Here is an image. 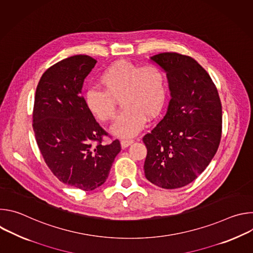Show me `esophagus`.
I'll list each match as a JSON object with an SVG mask.
<instances>
[{"mask_svg":"<svg viewBox=\"0 0 253 253\" xmlns=\"http://www.w3.org/2000/svg\"><path fill=\"white\" fill-rule=\"evenodd\" d=\"M133 142H134L133 140H130V139H124V140H121V145H122V147L126 148V147L130 146Z\"/></svg>","mask_w":253,"mask_h":253,"instance_id":"obj_1","label":"esophagus"}]
</instances>
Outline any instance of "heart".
Wrapping results in <instances>:
<instances>
[{"instance_id": "obj_1", "label": "heart", "mask_w": 253, "mask_h": 253, "mask_svg": "<svg viewBox=\"0 0 253 253\" xmlns=\"http://www.w3.org/2000/svg\"><path fill=\"white\" fill-rule=\"evenodd\" d=\"M103 90L91 89L85 94L88 110L101 122L114 119L116 100L123 110L111 127V132L122 138L137 135L146 118L154 119L164 106L167 87L164 71L155 64H140L118 60L108 66L99 77Z\"/></svg>"}]
</instances>
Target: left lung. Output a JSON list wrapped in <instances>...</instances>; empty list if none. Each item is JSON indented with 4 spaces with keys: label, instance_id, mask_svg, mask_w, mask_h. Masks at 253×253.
Here are the masks:
<instances>
[{
    "label": "left lung",
    "instance_id": "left-lung-1",
    "mask_svg": "<svg viewBox=\"0 0 253 253\" xmlns=\"http://www.w3.org/2000/svg\"><path fill=\"white\" fill-rule=\"evenodd\" d=\"M165 70L171 99L160 122L144 135L145 177L165 189L188 185L219 147L222 106L207 72L191 57L175 52L151 57Z\"/></svg>",
    "mask_w": 253,
    "mask_h": 253
}]
</instances>
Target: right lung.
Wrapping results in <instances>:
<instances>
[{
  "instance_id": "right-lung-1",
  "label": "right lung",
  "mask_w": 253,
  "mask_h": 253,
  "mask_svg": "<svg viewBox=\"0 0 253 253\" xmlns=\"http://www.w3.org/2000/svg\"><path fill=\"white\" fill-rule=\"evenodd\" d=\"M97 61L75 55L42 75L35 94L33 129L52 173L66 185L84 191L101 186L121 151L118 139L103 144L108 133L88 110L81 90Z\"/></svg>"
}]
</instances>
